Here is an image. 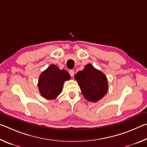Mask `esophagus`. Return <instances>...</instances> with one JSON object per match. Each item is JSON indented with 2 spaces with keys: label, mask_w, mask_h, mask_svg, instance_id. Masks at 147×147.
Masks as SVG:
<instances>
[{
  "label": "esophagus",
  "mask_w": 147,
  "mask_h": 147,
  "mask_svg": "<svg viewBox=\"0 0 147 147\" xmlns=\"http://www.w3.org/2000/svg\"><path fill=\"white\" fill-rule=\"evenodd\" d=\"M69 74H70V75L73 77V76H74V71L73 70H70L69 71Z\"/></svg>",
  "instance_id": "1"
}]
</instances>
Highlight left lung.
<instances>
[{
    "mask_svg": "<svg viewBox=\"0 0 147 147\" xmlns=\"http://www.w3.org/2000/svg\"><path fill=\"white\" fill-rule=\"evenodd\" d=\"M82 93L87 100L95 102L106 95L108 90V82L106 76L100 71L88 64L74 75Z\"/></svg>",
    "mask_w": 147,
    "mask_h": 147,
    "instance_id": "8db88e82",
    "label": "left lung"
}]
</instances>
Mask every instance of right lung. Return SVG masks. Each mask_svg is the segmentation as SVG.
<instances>
[{
    "label": "right lung",
    "mask_w": 147,
    "mask_h": 147,
    "mask_svg": "<svg viewBox=\"0 0 147 147\" xmlns=\"http://www.w3.org/2000/svg\"><path fill=\"white\" fill-rule=\"evenodd\" d=\"M70 79L71 76L67 71L60 70L55 65H51L39 76V93L48 100L55 99L61 93L64 82Z\"/></svg>",
    "instance_id": "obj_1"
}]
</instances>
